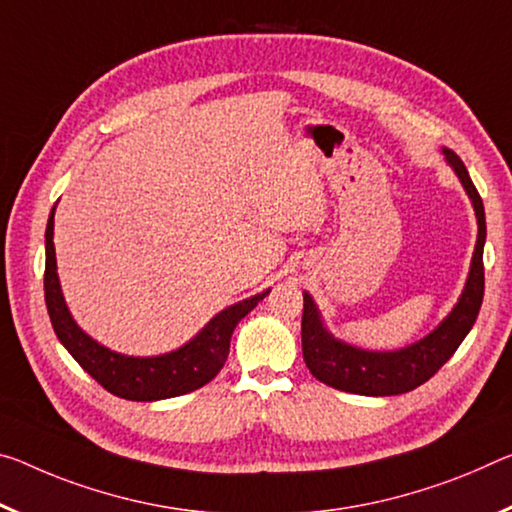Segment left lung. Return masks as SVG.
I'll use <instances>...</instances> for the list:
<instances>
[{"label": "left lung", "instance_id": "1", "mask_svg": "<svg viewBox=\"0 0 512 512\" xmlns=\"http://www.w3.org/2000/svg\"><path fill=\"white\" fill-rule=\"evenodd\" d=\"M446 164L458 175L462 189L472 200L478 237L472 255V266L465 282V289L433 332L421 337L419 342L396 348V351H369L337 339L323 326L321 312L314 298L303 291V358L312 376L335 389L362 396H394L424 385L435 376L437 369L456 353V348L472 330L478 310L483 303L485 275H483V246H485V209L476 186L469 177L465 164L453 150L444 148Z\"/></svg>", "mask_w": 512, "mask_h": 512}]
</instances>
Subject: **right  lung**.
<instances>
[{
	"label": "right lung",
	"mask_w": 512,
	"mask_h": 512,
	"mask_svg": "<svg viewBox=\"0 0 512 512\" xmlns=\"http://www.w3.org/2000/svg\"><path fill=\"white\" fill-rule=\"evenodd\" d=\"M54 209L45 230V303L56 337L68 348L72 358L81 364V369L91 373L107 392L127 401L173 399V396L189 394L193 389L207 385L223 369L237 323L271 289L225 307L196 337L189 339L184 346L175 348V351L150 355V358L116 353L95 342L91 335H86L68 310L59 273H56Z\"/></svg>",
	"instance_id": "obj_1"
}]
</instances>
